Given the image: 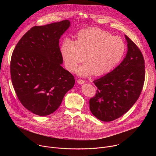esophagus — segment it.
I'll return each instance as SVG.
<instances>
[{
    "mask_svg": "<svg viewBox=\"0 0 156 156\" xmlns=\"http://www.w3.org/2000/svg\"><path fill=\"white\" fill-rule=\"evenodd\" d=\"M77 83L80 84H84L85 83V81L83 80H77Z\"/></svg>",
    "mask_w": 156,
    "mask_h": 156,
    "instance_id": "obj_1",
    "label": "esophagus"
}]
</instances>
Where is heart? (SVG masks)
<instances>
[{"label": "heart", "mask_w": 156, "mask_h": 156, "mask_svg": "<svg viewBox=\"0 0 156 156\" xmlns=\"http://www.w3.org/2000/svg\"><path fill=\"white\" fill-rule=\"evenodd\" d=\"M125 44L118 36L98 28L79 32L73 41L66 38L61 46V54L66 69L73 72L83 60L85 63L76 70L79 76H100L112 70L121 61Z\"/></svg>", "instance_id": "heart-1"}]
</instances>
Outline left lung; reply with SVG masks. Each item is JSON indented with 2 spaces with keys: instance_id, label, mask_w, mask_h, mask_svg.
<instances>
[{
  "instance_id": "8db88e82",
  "label": "left lung",
  "mask_w": 156,
  "mask_h": 156,
  "mask_svg": "<svg viewBox=\"0 0 156 156\" xmlns=\"http://www.w3.org/2000/svg\"><path fill=\"white\" fill-rule=\"evenodd\" d=\"M127 52L112 72L94 80L96 96L90 100L93 115L103 122L113 121L125 114L135 104L143 87L144 60L136 44L125 35Z\"/></svg>"
}]
</instances>
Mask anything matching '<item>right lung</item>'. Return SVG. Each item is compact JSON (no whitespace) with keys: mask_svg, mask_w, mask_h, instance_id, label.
Here are the masks:
<instances>
[{"mask_svg":"<svg viewBox=\"0 0 156 156\" xmlns=\"http://www.w3.org/2000/svg\"><path fill=\"white\" fill-rule=\"evenodd\" d=\"M69 20L34 27L21 38L12 53L10 73L21 103L32 113L50 115L74 86V76L64 69L59 39Z\"/></svg>","mask_w":156,"mask_h":156,"instance_id":"add662e5","label":"right lung"}]
</instances>
